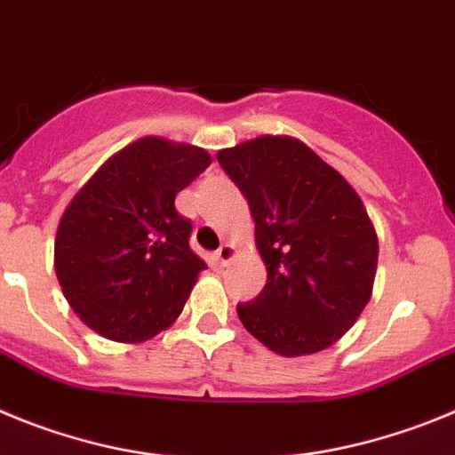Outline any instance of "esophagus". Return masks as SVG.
Instances as JSON below:
<instances>
[{"label":"esophagus","mask_w":455,"mask_h":455,"mask_svg":"<svg viewBox=\"0 0 455 455\" xmlns=\"http://www.w3.org/2000/svg\"><path fill=\"white\" fill-rule=\"evenodd\" d=\"M235 258V247L233 244H222V247L215 251V260H218L220 265H228Z\"/></svg>","instance_id":"esophagus-1"}]
</instances>
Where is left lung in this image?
Instances as JSON below:
<instances>
[{
	"label": "left lung",
	"instance_id": "left-lung-1",
	"mask_svg": "<svg viewBox=\"0 0 455 455\" xmlns=\"http://www.w3.org/2000/svg\"><path fill=\"white\" fill-rule=\"evenodd\" d=\"M256 222L267 283L237 304L244 329L281 355L339 339L371 297L379 237L345 177L297 138L260 136L218 154Z\"/></svg>",
	"mask_w": 455,
	"mask_h": 455
}]
</instances>
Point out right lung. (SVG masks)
<instances>
[{
	"instance_id": "obj_1",
	"label": "right lung",
	"mask_w": 455,
	"mask_h": 455,
	"mask_svg": "<svg viewBox=\"0 0 455 455\" xmlns=\"http://www.w3.org/2000/svg\"><path fill=\"white\" fill-rule=\"evenodd\" d=\"M211 165L202 147L140 138L110 156L65 208L54 267L68 304L116 342L154 338L181 315L206 263L177 192Z\"/></svg>"
}]
</instances>
